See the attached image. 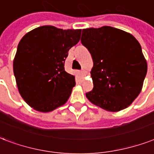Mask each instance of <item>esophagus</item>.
Returning <instances> with one entry per match:
<instances>
[{
	"instance_id": "esophagus-1",
	"label": "esophagus",
	"mask_w": 154,
	"mask_h": 154,
	"mask_svg": "<svg viewBox=\"0 0 154 154\" xmlns=\"http://www.w3.org/2000/svg\"><path fill=\"white\" fill-rule=\"evenodd\" d=\"M81 74H82L83 76H85L86 75H87V71H86L85 70H82V71H81Z\"/></svg>"
}]
</instances>
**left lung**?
Returning a JSON list of instances; mask_svg holds the SVG:
<instances>
[{
  "mask_svg": "<svg viewBox=\"0 0 154 154\" xmlns=\"http://www.w3.org/2000/svg\"><path fill=\"white\" fill-rule=\"evenodd\" d=\"M81 42L90 52L93 89L86 96L109 112L125 109L135 100L147 73L138 41L127 32L103 26L83 29Z\"/></svg>",
  "mask_w": 154,
  "mask_h": 154,
  "instance_id": "1",
  "label": "left lung"
}]
</instances>
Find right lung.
I'll return each mask as SVG.
<instances>
[{
    "label": "right lung",
    "instance_id": "obj_1",
    "mask_svg": "<svg viewBox=\"0 0 154 154\" xmlns=\"http://www.w3.org/2000/svg\"><path fill=\"white\" fill-rule=\"evenodd\" d=\"M81 29L43 26L19 42L14 73L19 92L31 108L47 112L63 105L71 96L75 76L65 71L69 50L80 39Z\"/></svg>",
    "mask_w": 154,
    "mask_h": 154
}]
</instances>
